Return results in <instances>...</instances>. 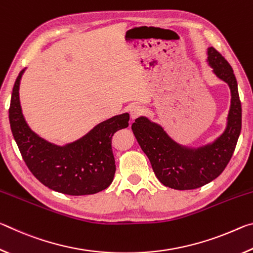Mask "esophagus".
Masks as SVG:
<instances>
[{"label": "esophagus", "mask_w": 253, "mask_h": 253, "mask_svg": "<svg viewBox=\"0 0 253 253\" xmlns=\"http://www.w3.org/2000/svg\"><path fill=\"white\" fill-rule=\"evenodd\" d=\"M144 108L140 106H134L130 109V117L131 119H136L137 117H140L144 114Z\"/></svg>", "instance_id": "obj_1"}]
</instances>
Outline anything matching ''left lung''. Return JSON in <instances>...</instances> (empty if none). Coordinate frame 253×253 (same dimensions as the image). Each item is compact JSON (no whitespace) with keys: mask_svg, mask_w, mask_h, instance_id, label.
I'll use <instances>...</instances> for the list:
<instances>
[{"mask_svg":"<svg viewBox=\"0 0 253 253\" xmlns=\"http://www.w3.org/2000/svg\"><path fill=\"white\" fill-rule=\"evenodd\" d=\"M208 61L214 74L229 84L232 96L228 126L215 142L191 149L175 143L161 126L147 118H137L131 125L132 132L149 158L156 177L165 186L175 190H194L219 176L232 157L241 132V101L232 67L213 46L208 50Z\"/></svg>","mask_w":253,"mask_h":253,"instance_id":"8db88e82","label":"left lung"}]
</instances>
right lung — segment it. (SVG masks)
Returning <instances> with one entry per match:
<instances>
[{"mask_svg":"<svg viewBox=\"0 0 253 253\" xmlns=\"http://www.w3.org/2000/svg\"><path fill=\"white\" fill-rule=\"evenodd\" d=\"M12 91L8 119L11 130L28 169L43 185L68 195L95 194L110 185L116 165L111 136L126 128L129 115L122 114L98 124L76 142L57 146L42 139L28 126L20 105V80Z\"/></svg>","mask_w":253,"mask_h":253,"instance_id":"obj_1","label":"right lung"}]
</instances>
